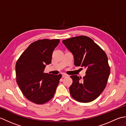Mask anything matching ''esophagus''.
<instances>
[{
    "label": "esophagus",
    "mask_w": 126,
    "mask_h": 126,
    "mask_svg": "<svg viewBox=\"0 0 126 126\" xmlns=\"http://www.w3.org/2000/svg\"><path fill=\"white\" fill-rule=\"evenodd\" d=\"M66 76H68V75L65 74H62V77L63 78H64V77H65Z\"/></svg>",
    "instance_id": "34e87169"
}]
</instances>
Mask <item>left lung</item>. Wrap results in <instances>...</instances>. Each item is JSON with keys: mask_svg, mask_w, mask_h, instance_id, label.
Returning <instances> with one entry per match:
<instances>
[{"mask_svg": "<svg viewBox=\"0 0 126 126\" xmlns=\"http://www.w3.org/2000/svg\"><path fill=\"white\" fill-rule=\"evenodd\" d=\"M62 42L73 53L75 65L87 69L82 80L77 75L70 76L73 79L69 88L71 96L79 102L94 101L106 88L110 74L107 56L92 39L87 36L73 37Z\"/></svg>", "mask_w": 126, "mask_h": 126, "instance_id": "left-lung-1", "label": "left lung"}]
</instances>
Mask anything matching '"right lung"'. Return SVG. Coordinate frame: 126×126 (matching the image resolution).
Returning a JSON list of instances; mask_svg holds the SVG:
<instances>
[{
  "instance_id": "1",
  "label": "right lung",
  "mask_w": 126,
  "mask_h": 126,
  "mask_svg": "<svg viewBox=\"0 0 126 126\" xmlns=\"http://www.w3.org/2000/svg\"><path fill=\"white\" fill-rule=\"evenodd\" d=\"M60 39H47L31 43L19 58L16 64V79L26 98L41 104L54 95L62 75L44 73L47 65L51 63L53 51Z\"/></svg>"
}]
</instances>
